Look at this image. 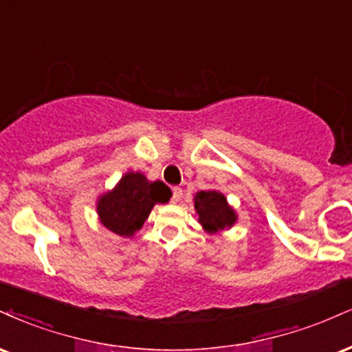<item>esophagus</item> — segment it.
I'll use <instances>...</instances> for the list:
<instances>
[{
	"label": "esophagus",
	"mask_w": 352,
	"mask_h": 352,
	"mask_svg": "<svg viewBox=\"0 0 352 352\" xmlns=\"http://www.w3.org/2000/svg\"><path fill=\"white\" fill-rule=\"evenodd\" d=\"M182 197H184V190L180 187H173L172 188V203H179L182 200Z\"/></svg>",
	"instance_id": "obj_1"
}]
</instances>
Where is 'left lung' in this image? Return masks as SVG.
Segmentation results:
<instances>
[{"mask_svg": "<svg viewBox=\"0 0 352 352\" xmlns=\"http://www.w3.org/2000/svg\"><path fill=\"white\" fill-rule=\"evenodd\" d=\"M195 210L203 230L219 232L236 223V211L228 205L226 197L217 190H201L195 195Z\"/></svg>", "mask_w": 352, "mask_h": 352, "instance_id": "8db88e82", "label": "left lung"}]
</instances>
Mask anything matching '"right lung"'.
<instances>
[{"label":"right lung","mask_w":352,"mask_h":352,"mask_svg":"<svg viewBox=\"0 0 352 352\" xmlns=\"http://www.w3.org/2000/svg\"><path fill=\"white\" fill-rule=\"evenodd\" d=\"M172 192L164 182H149L141 172H128L111 192L96 203L100 221L107 230L131 238L142 228L155 203H167Z\"/></svg>","instance_id":"obj_1"}]
</instances>
